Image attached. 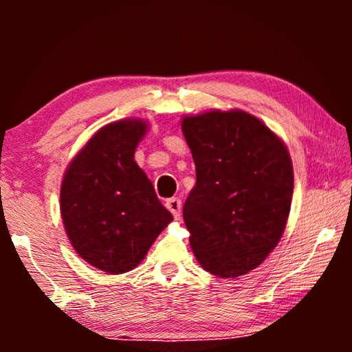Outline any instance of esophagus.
Instances as JSON below:
<instances>
[{"label":"esophagus","mask_w":352,"mask_h":352,"mask_svg":"<svg viewBox=\"0 0 352 352\" xmlns=\"http://www.w3.org/2000/svg\"><path fill=\"white\" fill-rule=\"evenodd\" d=\"M165 205H166V208L171 211L173 216H175V219H181L182 204H181V200L177 199V197H173V199H168Z\"/></svg>","instance_id":"obj_1"}]
</instances>
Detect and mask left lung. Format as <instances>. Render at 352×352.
<instances>
[{"label":"left lung","mask_w":352,"mask_h":352,"mask_svg":"<svg viewBox=\"0 0 352 352\" xmlns=\"http://www.w3.org/2000/svg\"><path fill=\"white\" fill-rule=\"evenodd\" d=\"M197 182L182 216L200 266L219 277L258 267L285 230L293 166L285 144L242 110L182 120Z\"/></svg>","instance_id":"1"}]
</instances>
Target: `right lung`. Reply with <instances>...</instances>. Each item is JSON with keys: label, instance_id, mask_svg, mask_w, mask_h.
Wrapping results in <instances>:
<instances>
[{"label": "right lung", "instance_id": "add662e5", "mask_svg": "<svg viewBox=\"0 0 352 352\" xmlns=\"http://www.w3.org/2000/svg\"><path fill=\"white\" fill-rule=\"evenodd\" d=\"M147 131L142 120L105 124L67 168L60 214L75 252L109 274L131 271L173 221L134 151Z\"/></svg>", "mask_w": 352, "mask_h": 352}]
</instances>
